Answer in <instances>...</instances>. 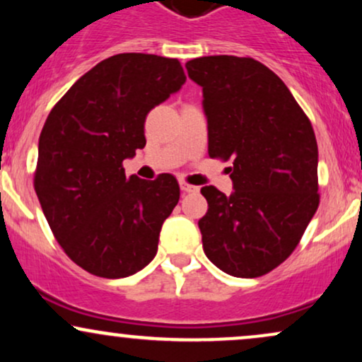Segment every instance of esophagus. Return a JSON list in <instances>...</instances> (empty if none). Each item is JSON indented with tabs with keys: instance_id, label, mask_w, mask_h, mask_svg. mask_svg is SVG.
Here are the masks:
<instances>
[{
	"instance_id": "esophagus-1",
	"label": "esophagus",
	"mask_w": 362,
	"mask_h": 362,
	"mask_svg": "<svg viewBox=\"0 0 362 362\" xmlns=\"http://www.w3.org/2000/svg\"><path fill=\"white\" fill-rule=\"evenodd\" d=\"M180 189L182 192H197V187L185 184V182H180Z\"/></svg>"
}]
</instances>
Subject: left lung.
I'll use <instances>...</instances> for the list:
<instances>
[{
  "label": "left lung",
  "mask_w": 362,
  "mask_h": 362,
  "mask_svg": "<svg viewBox=\"0 0 362 362\" xmlns=\"http://www.w3.org/2000/svg\"><path fill=\"white\" fill-rule=\"evenodd\" d=\"M187 73L202 86L209 156L233 160V192L202 187L204 253L235 277L271 272L293 253L317 213L318 146L284 81L252 57L206 56Z\"/></svg>",
  "instance_id": "1"
}]
</instances>
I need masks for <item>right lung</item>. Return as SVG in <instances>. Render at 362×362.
<instances>
[{
  "mask_svg": "<svg viewBox=\"0 0 362 362\" xmlns=\"http://www.w3.org/2000/svg\"><path fill=\"white\" fill-rule=\"evenodd\" d=\"M185 80L177 59L115 54L83 74L45 120L37 197L66 255L93 276L127 277L155 259L180 187L170 173L127 178L122 161L146 144L149 110Z\"/></svg>",
  "mask_w": 362,
  "mask_h": 362,
  "instance_id": "1",
  "label": "right lung"
}]
</instances>
